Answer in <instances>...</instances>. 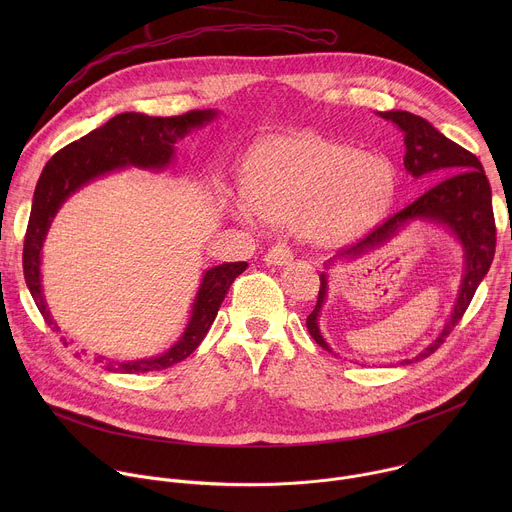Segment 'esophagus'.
Instances as JSON below:
<instances>
[{"label": "esophagus", "mask_w": 512, "mask_h": 512, "mask_svg": "<svg viewBox=\"0 0 512 512\" xmlns=\"http://www.w3.org/2000/svg\"><path fill=\"white\" fill-rule=\"evenodd\" d=\"M294 261V253H291V249L287 247V245H275V247H271L269 251H267V255H265V263L267 265H277V267H281V265H287V263H291Z\"/></svg>", "instance_id": "34e87169"}]
</instances>
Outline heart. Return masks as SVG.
<instances>
[{"instance_id":"obj_1","label":"heart","mask_w":512,"mask_h":512,"mask_svg":"<svg viewBox=\"0 0 512 512\" xmlns=\"http://www.w3.org/2000/svg\"><path fill=\"white\" fill-rule=\"evenodd\" d=\"M245 200L231 212L247 223L253 212L316 247H338L377 227L397 196L393 162L314 131L271 135L243 168Z\"/></svg>"}]
</instances>
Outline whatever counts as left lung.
I'll use <instances>...</instances> for the list:
<instances>
[{"instance_id":"left-lung-1","label":"left lung","mask_w":512,"mask_h":512,"mask_svg":"<svg viewBox=\"0 0 512 512\" xmlns=\"http://www.w3.org/2000/svg\"><path fill=\"white\" fill-rule=\"evenodd\" d=\"M379 117L395 123L405 141L403 164L411 178L419 180L427 174L448 176L437 182L415 202H411L401 212L393 214L387 223L377 227L369 237L360 243L336 253L324 263L326 269H332L336 263H352L356 259L367 257L377 249L387 247L397 235H401L409 225L427 223L444 229L454 237L462 249V279L460 289L446 320L442 332L435 336L419 354L405 358L399 364H411L429 356L444 342L452 328L460 322L466 308L470 306L474 291L482 283L484 275L490 269L496 247V229L492 214V192L488 178L480 160L464 150L462 145L448 139L442 131H437L427 119L413 115L409 111H379ZM328 298V273L320 275V294L314 312L308 316L306 326L312 338L328 352L338 356L326 338L320 332V312Z\"/></svg>"}]
</instances>
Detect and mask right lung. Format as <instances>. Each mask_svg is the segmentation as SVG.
Segmentation results:
<instances>
[{
  "instance_id": "right-lung-1",
  "label": "right lung",
  "mask_w": 512,
  "mask_h": 512,
  "mask_svg": "<svg viewBox=\"0 0 512 512\" xmlns=\"http://www.w3.org/2000/svg\"><path fill=\"white\" fill-rule=\"evenodd\" d=\"M218 117L216 109L190 111L178 117H150L143 113H121L93 129L79 141L56 152L44 166L32 198V212L24 239V277L30 294L52 330L60 326L50 314L42 287V249L62 204L93 180L125 168L160 172L174 164L176 143L192 129H200ZM247 269L245 261L223 263L202 271L190 316L180 338L162 354L137 360H113L97 354L95 362L113 373H150L172 367L190 356L210 330L227 291ZM64 346L72 344L64 336Z\"/></svg>"
}]
</instances>
